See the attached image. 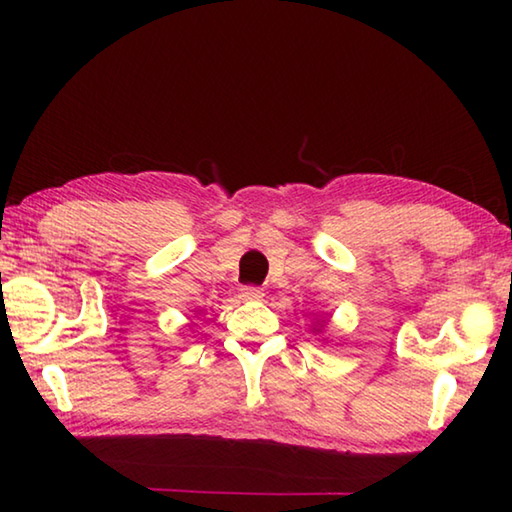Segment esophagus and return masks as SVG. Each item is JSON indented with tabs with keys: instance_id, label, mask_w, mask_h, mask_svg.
Segmentation results:
<instances>
[{
	"instance_id": "1",
	"label": "esophagus",
	"mask_w": 512,
	"mask_h": 512,
	"mask_svg": "<svg viewBox=\"0 0 512 512\" xmlns=\"http://www.w3.org/2000/svg\"><path fill=\"white\" fill-rule=\"evenodd\" d=\"M264 291L259 287H244L241 289V300H262Z\"/></svg>"
}]
</instances>
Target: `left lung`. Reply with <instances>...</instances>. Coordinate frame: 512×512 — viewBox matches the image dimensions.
Returning a JSON list of instances; mask_svg holds the SVG:
<instances>
[{
	"label": "left lung",
	"mask_w": 512,
	"mask_h": 512,
	"mask_svg": "<svg viewBox=\"0 0 512 512\" xmlns=\"http://www.w3.org/2000/svg\"><path fill=\"white\" fill-rule=\"evenodd\" d=\"M320 320H323V318H318V320H316V325H314V327H311V329H314V332H320V330L317 329L318 324L321 325V329H323V325H327V320H325V323H320Z\"/></svg>",
	"instance_id": "8db88e82"
}]
</instances>
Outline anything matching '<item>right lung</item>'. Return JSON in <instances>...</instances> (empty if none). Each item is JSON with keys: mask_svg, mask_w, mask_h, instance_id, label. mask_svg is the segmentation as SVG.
<instances>
[{"mask_svg": "<svg viewBox=\"0 0 512 512\" xmlns=\"http://www.w3.org/2000/svg\"><path fill=\"white\" fill-rule=\"evenodd\" d=\"M196 314H201V311H196Z\"/></svg>", "mask_w": 512, "mask_h": 512, "instance_id": "1", "label": "right lung"}]
</instances>
